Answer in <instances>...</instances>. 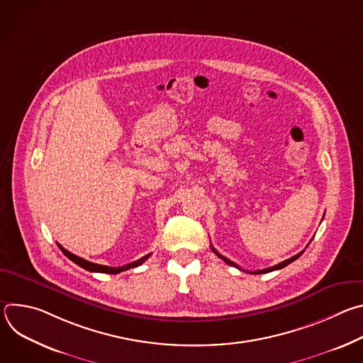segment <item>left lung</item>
<instances>
[{
	"mask_svg": "<svg viewBox=\"0 0 363 363\" xmlns=\"http://www.w3.org/2000/svg\"><path fill=\"white\" fill-rule=\"evenodd\" d=\"M213 248V251L220 257V258H223V260L227 263V264H230V266H233V267H237V269H240L235 263H233L231 260H228L227 257H224V255H221L214 247H211ZM304 252V250L303 251H300L298 254H296V255H293V257H290V258H287V260H284V262H281L280 264H276V266H273V267H269V269H264V270H257V272H247V273H254V274H264V273H270V272H274V270H280V269H283V267H286V266H289L290 263H293L294 260H297V258L301 255ZM241 270V269H240Z\"/></svg>",
	"mask_w": 363,
	"mask_h": 363,
	"instance_id": "obj_1",
	"label": "left lung"
}]
</instances>
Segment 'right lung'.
I'll list each match as a JSON object with an SVG mask.
<instances>
[{"label":"right lung","mask_w":363,"mask_h":363,"mask_svg":"<svg viewBox=\"0 0 363 363\" xmlns=\"http://www.w3.org/2000/svg\"><path fill=\"white\" fill-rule=\"evenodd\" d=\"M57 245H59V248L65 252V255H66L67 258H70V260H72L73 263H76L77 266H80L82 269H84V270H87V272H94V273L119 274L121 272H125V270H129V269H133V267L140 266L145 260H147V257L150 255V254H146V255H143L142 258H139V260H136V262H133V263H129V264H125V266H122V267H109V266H101V264H96V263L87 262V260H84V258H82V257H79V255H76V254L67 251V250L63 248L60 244H57Z\"/></svg>","instance_id":"obj_1"}]
</instances>
